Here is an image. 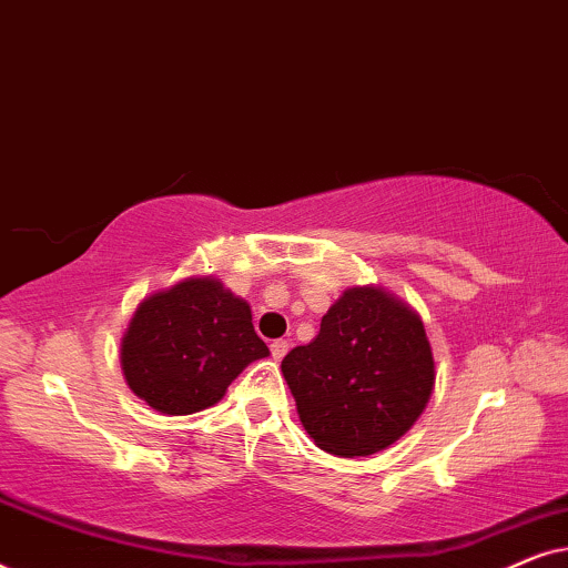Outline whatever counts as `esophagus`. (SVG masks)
I'll return each mask as SVG.
<instances>
[{
  "label": "esophagus",
  "mask_w": 568,
  "mask_h": 568,
  "mask_svg": "<svg viewBox=\"0 0 568 568\" xmlns=\"http://www.w3.org/2000/svg\"><path fill=\"white\" fill-rule=\"evenodd\" d=\"M286 352H290V341L278 338V341H274V344H271V356H274L276 362H282L284 356H286Z\"/></svg>",
  "instance_id": "34e87169"
}]
</instances>
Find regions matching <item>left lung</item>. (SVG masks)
<instances>
[{"label": "left lung", "mask_w": 568, "mask_h": 568, "mask_svg": "<svg viewBox=\"0 0 568 568\" xmlns=\"http://www.w3.org/2000/svg\"><path fill=\"white\" fill-rule=\"evenodd\" d=\"M282 372L302 426L341 457H367L400 439L434 387L424 323L375 286L346 290L321 333L284 356Z\"/></svg>", "instance_id": "1"}]
</instances>
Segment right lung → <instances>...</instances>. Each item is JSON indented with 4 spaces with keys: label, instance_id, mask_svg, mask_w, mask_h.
<instances>
[{
    "label": "right lung",
    "instance_id": "obj_1",
    "mask_svg": "<svg viewBox=\"0 0 568 568\" xmlns=\"http://www.w3.org/2000/svg\"><path fill=\"white\" fill-rule=\"evenodd\" d=\"M251 321L247 302L209 276L152 294L121 344L129 387L168 416L214 406L247 364L268 354Z\"/></svg>",
    "mask_w": 568,
    "mask_h": 568
}]
</instances>
